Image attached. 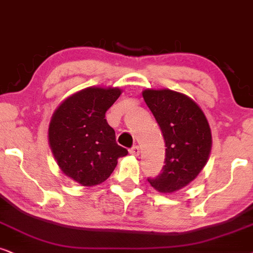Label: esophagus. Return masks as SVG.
<instances>
[{
    "mask_svg": "<svg viewBox=\"0 0 253 253\" xmlns=\"http://www.w3.org/2000/svg\"><path fill=\"white\" fill-rule=\"evenodd\" d=\"M129 154L133 155V156H139L140 155V148L139 146H133L129 149Z\"/></svg>",
    "mask_w": 253,
    "mask_h": 253,
    "instance_id": "34e87169",
    "label": "esophagus"
}]
</instances>
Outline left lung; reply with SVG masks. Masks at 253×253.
Masks as SVG:
<instances>
[{"label":"left lung","instance_id":"obj_1","mask_svg":"<svg viewBox=\"0 0 253 253\" xmlns=\"http://www.w3.org/2000/svg\"><path fill=\"white\" fill-rule=\"evenodd\" d=\"M142 96L167 147L161 173L148 181L157 191L171 193L190 184L207 163L211 147L210 125L197 103L183 93L148 89Z\"/></svg>","mask_w":253,"mask_h":253}]
</instances>
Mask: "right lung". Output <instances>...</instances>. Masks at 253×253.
I'll return each instance as SVG.
<instances>
[{
    "label": "right lung",
    "instance_id": "obj_1",
    "mask_svg": "<svg viewBox=\"0 0 253 253\" xmlns=\"http://www.w3.org/2000/svg\"><path fill=\"white\" fill-rule=\"evenodd\" d=\"M121 95L118 87H86L67 98L50 120L49 146L60 169L83 186L105 181L117 160L128 154L116 142L105 112Z\"/></svg>",
    "mask_w": 253,
    "mask_h": 253
}]
</instances>
